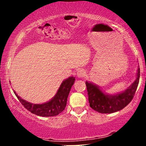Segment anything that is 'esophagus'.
<instances>
[{
	"instance_id": "1",
	"label": "esophagus",
	"mask_w": 146,
	"mask_h": 146,
	"mask_svg": "<svg viewBox=\"0 0 146 146\" xmlns=\"http://www.w3.org/2000/svg\"><path fill=\"white\" fill-rule=\"evenodd\" d=\"M85 75H86V71L84 69H83V68H80V69H79L77 71V76L79 78H82Z\"/></svg>"
}]
</instances>
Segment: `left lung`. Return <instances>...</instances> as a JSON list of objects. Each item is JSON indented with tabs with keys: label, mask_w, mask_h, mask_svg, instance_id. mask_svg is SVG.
Returning <instances> with one entry per match:
<instances>
[{
	"label": "left lung",
	"mask_w": 146,
	"mask_h": 146,
	"mask_svg": "<svg viewBox=\"0 0 146 146\" xmlns=\"http://www.w3.org/2000/svg\"><path fill=\"white\" fill-rule=\"evenodd\" d=\"M139 78L140 69L138 68L134 82L123 91L113 95L102 91L96 84L86 81L90 106L100 113H113L122 110L132 101L138 86Z\"/></svg>",
	"instance_id": "obj_1"
}]
</instances>
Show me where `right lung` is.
Here are the masks:
<instances>
[{"label": "right lung", "instance_id": "add662e5", "mask_svg": "<svg viewBox=\"0 0 146 146\" xmlns=\"http://www.w3.org/2000/svg\"><path fill=\"white\" fill-rule=\"evenodd\" d=\"M75 77H69L62 82L56 94L49 101L40 104H34L30 103L18 96L14 90V94L17 97L22 105L24 106L29 111L35 115L41 117H53L59 115L64 110L66 106L67 98L69 92L75 82Z\"/></svg>", "mask_w": 146, "mask_h": 146}]
</instances>
